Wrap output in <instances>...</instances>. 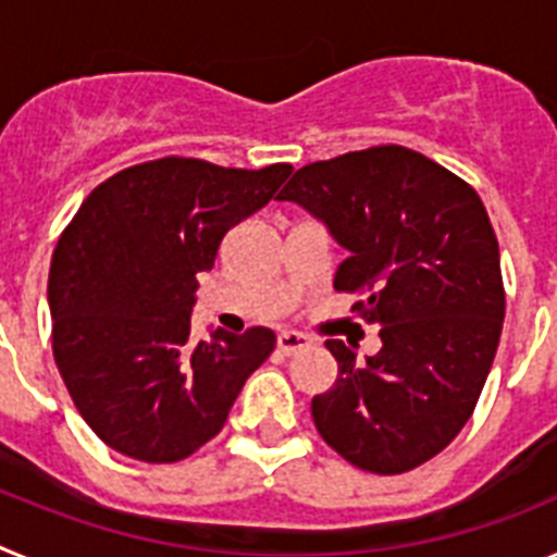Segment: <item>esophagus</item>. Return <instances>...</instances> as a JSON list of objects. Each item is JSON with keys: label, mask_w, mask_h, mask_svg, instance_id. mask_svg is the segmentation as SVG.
Masks as SVG:
<instances>
[{"label": "esophagus", "mask_w": 557, "mask_h": 557, "mask_svg": "<svg viewBox=\"0 0 557 557\" xmlns=\"http://www.w3.org/2000/svg\"><path fill=\"white\" fill-rule=\"evenodd\" d=\"M312 346V339L307 337V334H298V332H282L278 334V351L282 354H298L304 351V348Z\"/></svg>", "instance_id": "1"}]
</instances>
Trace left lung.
Instances as JSON below:
<instances>
[{"label":"left lung","instance_id":"left-lung-1","mask_svg":"<svg viewBox=\"0 0 557 557\" xmlns=\"http://www.w3.org/2000/svg\"><path fill=\"white\" fill-rule=\"evenodd\" d=\"M278 200L304 206L348 256L334 289L366 295L382 348L357 362L326 339L337 382L312 398L321 437L373 474L410 471L457 437L488 379L502 321L499 243L466 181L398 145L295 172Z\"/></svg>","mask_w":557,"mask_h":557}]
</instances>
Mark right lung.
<instances>
[{
  "label": "right lung",
  "mask_w": 557,
  "mask_h": 557,
  "mask_svg": "<svg viewBox=\"0 0 557 557\" xmlns=\"http://www.w3.org/2000/svg\"><path fill=\"white\" fill-rule=\"evenodd\" d=\"M293 166L231 170L200 159L147 161L97 186L49 268L52 351L66 391L102 444L178 462L223 430L275 334L214 329L191 343L198 273L223 236L270 203Z\"/></svg>",
  "instance_id": "1"
}]
</instances>
